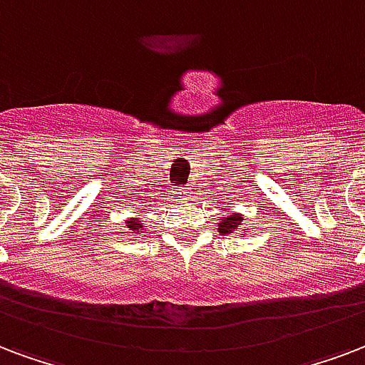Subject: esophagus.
<instances>
[{
	"mask_svg": "<svg viewBox=\"0 0 365 365\" xmlns=\"http://www.w3.org/2000/svg\"><path fill=\"white\" fill-rule=\"evenodd\" d=\"M183 195H185V191H183Z\"/></svg>",
	"mask_w": 365,
	"mask_h": 365,
	"instance_id": "esophagus-1",
	"label": "esophagus"
}]
</instances>
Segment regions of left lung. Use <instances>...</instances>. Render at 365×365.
Here are the masks:
<instances>
[{"instance_id": "1", "label": "left lung", "mask_w": 365, "mask_h": 365, "mask_svg": "<svg viewBox=\"0 0 365 365\" xmlns=\"http://www.w3.org/2000/svg\"><path fill=\"white\" fill-rule=\"evenodd\" d=\"M241 224H243V216L237 212H232L230 216H226V218H222V222L218 224V232L220 233L241 232V235H243Z\"/></svg>"}]
</instances>
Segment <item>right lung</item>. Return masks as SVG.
I'll return each instance as SVG.
<instances>
[{
  "label": "right lung",
  "instance_id": "right-lung-1",
  "mask_svg": "<svg viewBox=\"0 0 365 365\" xmlns=\"http://www.w3.org/2000/svg\"><path fill=\"white\" fill-rule=\"evenodd\" d=\"M126 226H128V230H130V233H133V235L141 232V230H145V227H147V226H143V224H141V220H138V218L128 220Z\"/></svg>",
  "mask_w": 365,
  "mask_h": 365
}]
</instances>
